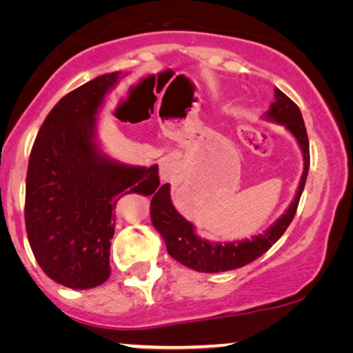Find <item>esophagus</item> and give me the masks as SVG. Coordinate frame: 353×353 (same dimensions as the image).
<instances>
[{
  "mask_svg": "<svg viewBox=\"0 0 353 353\" xmlns=\"http://www.w3.org/2000/svg\"><path fill=\"white\" fill-rule=\"evenodd\" d=\"M180 162L175 157H163L161 163H159V175L163 181H175L180 176Z\"/></svg>",
  "mask_w": 353,
  "mask_h": 353,
  "instance_id": "esophagus-1",
  "label": "esophagus"
}]
</instances>
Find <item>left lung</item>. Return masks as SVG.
Wrapping results in <instances>:
<instances>
[{
  "label": "left lung",
  "instance_id": "8db88e82",
  "mask_svg": "<svg viewBox=\"0 0 353 353\" xmlns=\"http://www.w3.org/2000/svg\"><path fill=\"white\" fill-rule=\"evenodd\" d=\"M265 119L281 123L297 139L303 156V173L299 183L296 197L288 210L262 234L252 236V239L234 241V243H212L197 236L194 225L178 214L170 199V185L165 183L159 188L151 201V220L167 244V252L188 268L201 273H220L241 268L254 262L267 252L284 234L297 212L303 186H305L308 167H310V146L305 123L301 109L292 99H289L281 90H274V103L270 104Z\"/></svg>",
  "mask_w": 353,
  "mask_h": 353
}]
</instances>
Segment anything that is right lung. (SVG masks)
Wrapping results in <instances>:
<instances>
[{
  "instance_id": "add662e5",
  "label": "right lung",
  "mask_w": 353,
  "mask_h": 353,
  "mask_svg": "<svg viewBox=\"0 0 353 353\" xmlns=\"http://www.w3.org/2000/svg\"><path fill=\"white\" fill-rule=\"evenodd\" d=\"M119 79L120 72L99 75L65 94L43 122L28 159V243L43 272L70 289L101 286L110 276L120 197L151 196L161 185L157 165H125L96 143V114Z\"/></svg>"
}]
</instances>
